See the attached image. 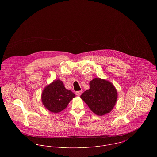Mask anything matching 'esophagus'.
<instances>
[{"label":"esophagus","instance_id":"esophagus-1","mask_svg":"<svg viewBox=\"0 0 157 157\" xmlns=\"http://www.w3.org/2000/svg\"><path fill=\"white\" fill-rule=\"evenodd\" d=\"M82 90H79V91H77V92H75V94H76V95L77 96H80L81 95V94H82Z\"/></svg>","mask_w":157,"mask_h":157}]
</instances>
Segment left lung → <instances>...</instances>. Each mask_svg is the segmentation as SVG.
<instances>
[{
	"instance_id": "1",
	"label": "left lung",
	"mask_w": 157,
	"mask_h": 157,
	"mask_svg": "<svg viewBox=\"0 0 157 157\" xmlns=\"http://www.w3.org/2000/svg\"><path fill=\"white\" fill-rule=\"evenodd\" d=\"M90 90H85L80 98L95 114L101 116L111 112L118 97L116 88L109 81L95 78L90 82Z\"/></svg>"
}]
</instances>
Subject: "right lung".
<instances>
[{"mask_svg":"<svg viewBox=\"0 0 157 157\" xmlns=\"http://www.w3.org/2000/svg\"><path fill=\"white\" fill-rule=\"evenodd\" d=\"M75 97L72 91L65 88L63 82L58 79L45 87L41 98L45 108L56 113L64 110Z\"/></svg>","mask_w":157,"mask_h":157,"instance_id":"obj_1","label":"right lung"}]
</instances>
